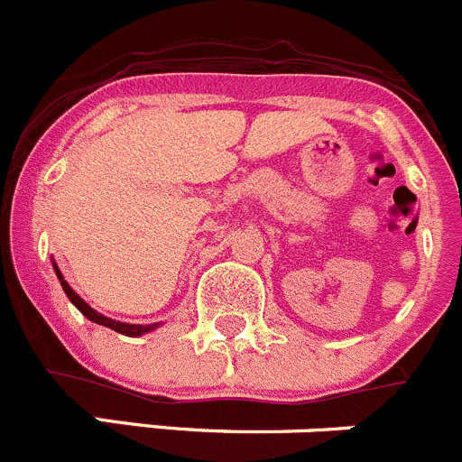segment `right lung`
<instances>
[{
  "instance_id": "add662e5",
  "label": "right lung",
  "mask_w": 462,
  "mask_h": 462,
  "mask_svg": "<svg viewBox=\"0 0 462 462\" xmlns=\"http://www.w3.org/2000/svg\"><path fill=\"white\" fill-rule=\"evenodd\" d=\"M54 270H56V276H59L60 285H63L65 294H68V300L72 301V304L77 306V309L81 310V313L86 315V318L90 319V322H95V324H102V327H108V328H113V331L122 333V336H143V333H147V331H153V328L158 327V324H147V327H143V324H125V322H116V319H108V318H104V315H99V313H97L95 309H90V306H88L86 301H83L81 297H79V294L74 292L72 288H69V285H68V281L63 279V274H60V270H59V267H56V263H54Z\"/></svg>"
}]
</instances>
